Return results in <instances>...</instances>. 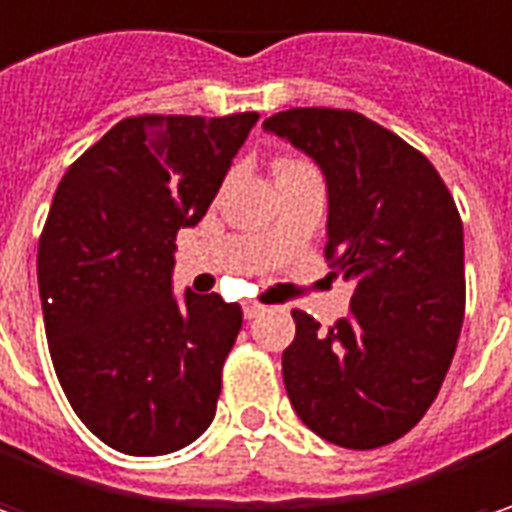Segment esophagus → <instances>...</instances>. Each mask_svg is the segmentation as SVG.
<instances>
[{"label":"esophagus","instance_id":"34e87169","mask_svg":"<svg viewBox=\"0 0 512 512\" xmlns=\"http://www.w3.org/2000/svg\"><path fill=\"white\" fill-rule=\"evenodd\" d=\"M257 315H263V306H260V303H246V306H243V318H246V321H252Z\"/></svg>","mask_w":512,"mask_h":512}]
</instances>
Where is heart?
Segmentation results:
<instances>
[{
	"label": "heart",
	"mask_w": 512,
	"mask_h": 512,
	"mask_svg": "<svg viewBox=\"0 0 512 512\" xmlns=\"http://www.w3.org/2000/svg\"><path fill=\"white\" fill-rule=\"evenodd\" d=\"M295 168H309L306 163H298V160H283V163H278V168H275V174H283V171H295Z\"/></svg>",
	"instance_id": "b5f03b06"
}]
</instances>
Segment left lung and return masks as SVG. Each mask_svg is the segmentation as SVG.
Wrapping results in <instances>:
<instances>
[{"mask_svg": "<svg viewBox=\"0 0 512 512\" xmlns=\"http://www.w3.org/2000/svg\"><path fill=\"white\" fill-rule=\"evenodd\" d=\"M263 128L326 180V260L349 280V315L329 329L295 309L283 384L329 444L375 450L435 401L464 323V229L433 163L355 111L289 108Z\"/></svg>", "mask_w": 512, "mask_h": 512, "instance_id": "left-lung-1", "label": "left lung"}]
</instances>
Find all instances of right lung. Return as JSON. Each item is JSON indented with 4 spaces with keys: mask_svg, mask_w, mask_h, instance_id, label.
<instances>
[{
    "mask_svg": "<svg viewBox=\"0 0 512 512\" xmlns=\"http://www.w3.org/2000/svg\"><path fill=\"white\" fill-rule=\"evenodd\" d=\"M255 123L128 117L56 186L36 255L51 361L79 421L125 456L183 450L212 424L243 312L171 292L174 240L209 212Z\"/></svg>",
    "mask_w": 512,
    "mask_h": 512,
    "instance_id": "1",
    "label": "right lung"
}]
</instances>
